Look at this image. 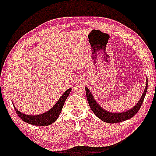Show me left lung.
I'll use <instances>...</instances> for the list:
<instances>
[{
	"mask_svg": "<svg viewBox=\"0 0 156 156\" xmlns=\"http://www.w3.org/2000/svg\"><path fill=\"white\" fill-rule=\"evenodd\" d=\"M148 82L147 80V85H146L145 90H144V93H143L142 96H141L140 99L137 104L134 106L133 108L130 109L128 111L123 112V113H110V112L107 111V110H104L97 102H96L95 99L94 98V96L89 91V89L87 87H86V98H87L88 102H89L90 108L93 111V113L95 114L99 119L102 120V121L105 122L107 123H117L121 122L126 121V120L131 119L135 115L136 113L139 111L141 105H142L143 102H144V98H145L146 94L147 91V85H148Z\"/></svg>",
	"mask_w": 156,
	"mask_h": 156,
	"instance_id": "obj_1",
	"label": "left lung"
}]
</instances>
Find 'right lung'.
<instances>
[{
	"label": "right lung",
	"instance_id": "add662e5",
	"mask_svg": "<svg viewBox=\"0 0 156 156\" xmlns=\"http://www.w3.org/2000/svg\"><path fill=\"white\" fill-rule=\"evenodd\" d=\"M70 91H71V89H67L50 110H48L46 113L40 114V115H25V114L21 113L20 111L17 110L16 107H14V108H15L16 112L18 114L19 116L20 117L21 119L23 120L25 122L28 123V124L38 126H49V125L52 124L54 122H55V120L58 119L59 114L62 112L64 104H65V101H66L67 98L68 97Z\"/></svg>",
	"mask_w": 156,
	"mask_h": 156
}]
</instances>
